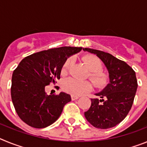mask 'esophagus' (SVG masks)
Instances as JSON below:
<instances>
[{"label": "esophagus", "mask_w": 147, "mask_h": 147, "mask_svg": "<svg viewBox=\"0 0 147 147\" xmlns=\"http://www.w3.org/2000/svg\"><path fill=\"white\" fill-rule=\"evenodd\" d=\"M78 98H79V96H74V95H72V96H71V99H72L73 101H74V100L78 99Z\"/></svg>", "instance_id": "1"}]
</instances>
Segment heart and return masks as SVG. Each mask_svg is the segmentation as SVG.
Returning a JSON list of instances; mask_svg holds the SVG:
<instances>
[{
  "label": "heart",
  "mask_w": 147,
  "mask_h": 147,
  "mask_svg": "<svg viewBox=\"0 0 147 147\" xmlns=\"http://www.w3.org/2000/svg\"><path fill=\"white\" fill-rule=\"evenodd\" d=\"M83 61L90 71V77L97 88H102L107 85L109 78L105 73L102 72V62L97 57L93 55H86L83 57ZM74 59L70 57L65 62L61 70L62 74H66L72 65ZM62 89L66 93L74 96H80L92 89V84L88 81H79L74 78H67L62 82Z\"/></svg>",
  "instance_id": "1"
}]
</instances>
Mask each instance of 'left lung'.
Instances as JSON below:
<instances>
[{
    "mask_svg": "<svg viewBox=\"0 0 147 147\" xmlns=\"http://www.w3.org/2000/svg\"><path fill=\"white\" fill-rule=\"evenodd\" d=\"M83 51L96 55L109 74L108 84L95 93L101 99L91 98L90 107L85 112V119L98 129L115 127L125 119L133 104L138 88L136 72L125 62L109 53L88 48Z\"/></svg>",
    "mask_w": 147,
    "mask_h": 147,
    "instance_id": "obj_1",
    "label": "left lung"
}]
</instances>
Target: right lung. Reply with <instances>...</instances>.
<instances>
[{
	"label": "right lung",
	"mask_w": 147,
	"mask_h": 147,
	"mask_svg": "<svg viewBox=\"0 0 147 147\" xmlns=\"http://www.w3.org/2000/svg\"><path fill=\"white\" fill-rule=\"evenodd\" d=\"M82 47L51 49L21 60L11 77V96L18 116L34 128H45L59 119L65 105L71 101L65 92L47 95L45 87L60 79L63 64Z\"/></svg>",
	"instance_id": "obj_1"
}]
</instances>
